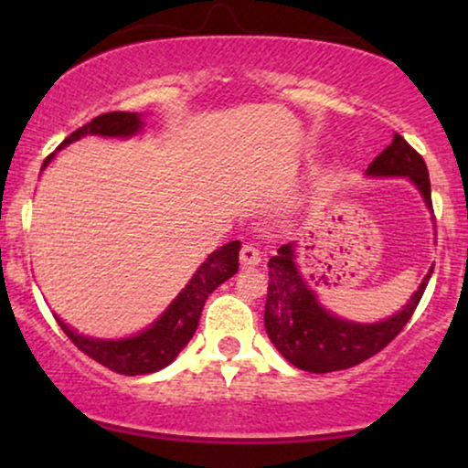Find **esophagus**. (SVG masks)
Wrapping results in <instances>:
<instances>
[{
	"label": "esophagus",
	"instance_id": "esophagus-1",
	"mask_svg": "<svg viewBox=\"0 0 468 468\" xmlns=\"http://www.w3.org/2000/svg\"><path fill=\"white\" fill-rule=\"evenodd\" d=\"M260 261H261L260 249L255 245H249V242H245V245L240 247V264L242 266H258Z\"/></svg>",
	"mask_w": 468,
	"mask_h": 468
}]
</instances>
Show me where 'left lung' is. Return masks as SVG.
Masks as SVG:
<instances>
[{
	"label": "left lung",
	"instance_id": "obj_1",
	"mask_svg": "<svg viewBox=\"0 0 468 468\" xmlns=\"http://www.w3.org/2000/svg\"><path fill=\"white\" fill-rule=\"evenodd\" d=\"M367 172L373 176H409L418 185L428 208H432L431 178L424 157L400 133H394L392 144L370 162ZM268 271L271 272L264 311L268 338L287 362L306 373H335L357 367L388 347L418 309L432 274L431 268L405 309L386 322L367 325L345 322L319 306L293 264L292 242L272 255Z\"/></svg>",
	"mask_w": 468,
	"mask_h": 468
}]
</instances>
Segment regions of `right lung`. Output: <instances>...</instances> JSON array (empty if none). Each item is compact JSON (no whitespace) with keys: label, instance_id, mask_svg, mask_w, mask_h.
Listing matches in <instances>:
<instances>
[{"label":"right lung","instance_id":"obj_1","mask_svg":"<svg viewBox=\"0 0 468 468\" xmlns=\"http://www.w3.org/2000/svg\"><path fill=\"white\" fill-rule=\"evenodd\" d=\"M140 119L136 112H106L100 114L85 123L79 130L69 133L63 140L61 146H66L72 140H79L85 133H100V136H132L140 130ZM59 146V149H61ZM53 155L44 159L42 168L47 165ZM239 249L240 242L232 240L219 251L210 253L208 260L197 268L189 285L178 293V298L170 304V309L144 330L143 335L125 338V341H95L82 335H76L72 328H68L59 317L57 324L66 332V336L79 347L82 354H87L91 360L100 362L101 367L114 370L119 375H146L168 367L175 360L185 345L191 341L194 332L200 324L202 306L207 303L208 293H213L223 281H228L239 271Z\"/></svg>","mask_w":468,"mask_h":468}]
</instances>
